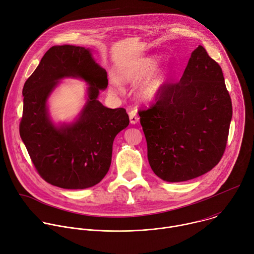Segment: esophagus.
Wrapping results in <instances>:
<instances>
[{"instance_id": "34e87169", "label": "esophagus", "mask_w": 254, "mask_h": 254, "mask_svg": "<svg viewBox=\"0 0 254 254\" xmlns=\"http://www.w3.org/2000/svg\"><path fill=\"white\" fill-rule=\"evenodd\" d=\"M138 120H139V119H138V117H137L135 111H132V112L129 113V121H130V124L135 125V124H137Z\"/></svg>"}]
</instances>
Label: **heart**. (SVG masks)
Wrapping results in <instances>:
<instances>
[{
  "instance_id": "heart-1",
  "label": "heart",
  "mask_w": 254,
  "mask_h": 254,
  "mask_svg": "<svg viewBox=\"0 0 254 254\" xmlns=\"http://www.w3.org/2000/svg\"><path fill=\"white\" fill-rule=\"evenodd\" d=\"M161 61L162 58L158 55H150L133 61L120 71L119 78L110 77L111 92L122 94L124 92L122 83L133 86L140 82L136 90L137 99L145 103L155 100L174 71L172 65L157 68Z\"/></svg>"
}]
</instances>
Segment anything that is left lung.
Wrapping results in <instances>:
<instances>
[{"mask_svg": "<svg viewBox=\"0 0 254 254\" xmlns=\"http://www.w3.org/2000/svg\"><path fill=\"white\" fill-rule=\"evenodd\" d=\"M138 115L159 179L180 183L206 174L224 152L232 118L221 67L198 46L181 80L167 82L155 105Z\"/></svg>", "mask_w": 254, "mask_h": 254, "instance_id": "1", "label": "left lung"}]
</instances>
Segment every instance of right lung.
Wrapping results in <instances>:
<instances>
[{"mask_svg":"<svg viewBox=\"0 0 254 254\" xmlns=\"http://www.w3.org/2000/svg\"><path fill=\"white\" fill-rule=\"evenodd\" d=\"M84 80L87 101L71 123L55 124L47 100L63 78ZM108 87V75L91 49L54 46L26 80L20 135L39 175L49 184L66 190L98 185L108 174L117 134L129 119L125 109H109L98 100Z\"/></svg>","mask_w":254,"mask_h":254,"instance_id":"right-lung-1","label":"right lung"}]
</instances>
